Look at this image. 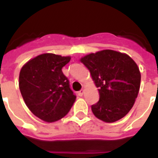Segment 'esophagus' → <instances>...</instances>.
<instances>
[{
  "label": "esophagus",
  "instance_id": "esophagus-1",
  "mask_svg": "<svg viewBox=\"0 0 158 158\" xmlns=\"http://www.w3.org/2000/svg\"><path fill=\"white\" fill-rule=\"evenodd\" d=\"M84 94H85V89H81V90H79V92H78V95H79V96H82Z\"/></svg>",
  "mask_w": 158,
  "mask_h": 158
}]
</instances>
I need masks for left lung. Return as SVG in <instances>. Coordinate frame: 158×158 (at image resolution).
Listing matches in <instances>:
<instances>
[{"label":"left lung","mask_w":158,"mask_h":158,"mask_svg":"<svg viewBox=\"0 0 158 158\" xmlns=\"http://www.w3.org/2000/svg\"><path fill=\"white\" fill-rule=\"evenodd\" d=\"M88 69L100 99L91 106L94 115L106 123L116 122L132 108L140 86V72L125 53L103 50L79 60Z\"/></svg>","instance_id":"1"}]
</instances>
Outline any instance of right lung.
I'll list each match as a JSON object with an SVG mask.
<instances>
[{
	"label": "right lung",
	"mask_w": 158,
	"mask_h": 158,
	"mask_svg": "<svg viewBox=\"0 0 158 158\" xmlns=\"http://www.w3.org/2000/svg\"><path fill=\"white\" fill-rule=\"evenodd\" d=\"M70 56L44 53L30 59L19 73V89L26 106L43 121L56 122L66 116L76 96L62 69Z\"/></svg>",
	"instance_id": "1"
}]
</instances>
